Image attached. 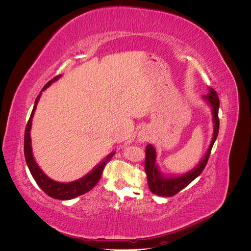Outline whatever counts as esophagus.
<instances>
[{"mask_svg": "<svg viewBox=\"0 0 251 251\" xmlns=\"http://www.w3.org/2000/svg\"><path fill=\"white\" fill-rule=\"evenodd\" d=\"M150 140V132L147 128H142V130L137 135V141L139 143H144Z\"/></svg>", "mask_w": 251, "mask_h": 251, "instance_id": "1", "label": "esophagus"}]
</instances>
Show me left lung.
Listing matches in <instances>:
<instances>
[{
	"instance_id": "left-lung-1",
	"label": "left lung",
	"mask_w": 251,
	"mask_h": 251,
	"mask_svg": "<svg viewBox=\"0 0 251 251\" xmlns=\"http://www.w3.org/2000/svg\"><path fill=\"white\" fill-rule=\"evenodd\" d=\"M203 100L208 103L211 108L212 114V123H214V134H212V138L210 141L207 151L205 153L202 160L197 164L195 168L183 175L180 176H165L163 173L159 170L158 165L156 163V150L151 146L148 144L146 147V161H144V171L147 173L148 176V184L150 191L158 196L161 197H172L179 193L181 189H183L187 186L192 181H194L199 175L203 172L205 165H206L208 158L210 155V151L212 146L218 137L219 133V107H220V100L216 91L214 89L209 88V93L207 95L203 96Z\"/></svg>"
}]
</instances>
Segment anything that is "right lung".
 I'll list each match as a JSON object with an SVG mask.
<instances>
[{"label":"right lung","instance_id":"add662e5","mask_svg":"<svg viewBox=\"0 0 251 251\" xmlns=\"http://www.w3.org/2000/svg\"><path fill=\"white\" fill-rule=\"evenodd\" d=\"M60 76H62V75H57V76H55L54 78H52L50 81H48L42 89L41 93L36 97V100L34 101V105H33V110L31 112V115H30L28 124L26 126V130H25L24 154H25V159H26V163L28 165V169H29L30 173H31L32 177L35 180L37 185H39L45 193H46L48 196H50L53 199L70 200L73 198H76V197H78L80 195L86 194L87 192L91 191V189H92L97 184V182L100 179L102 171L104 169V165L108 163V161H110V159L114 156V154H115V151H113V153L109 154L100 163H98L92 171L88 173L86 176L81 177L78 180L68 182V183L67 182H58V181L52 180L42 171L39 164L36 163L35 159L33 157V153H32L31 136H30L34 111L36 109L37 102H39L40 98L42 96L43 91L46 90L52 82H54L57 79H59Z\"/></svg>","mask_w":251,"mask_h":251}]
</instances>
